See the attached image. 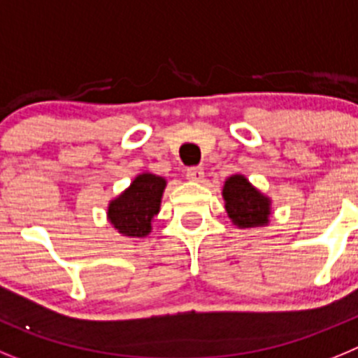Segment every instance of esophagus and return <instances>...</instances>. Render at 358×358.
<instances>
[{
    "mask_svg": "<svg viewBox=\"0 0 358 358\" xmlns=\"http://www.w3.org/2000/svg\"><path fill=\"white\" fill-rule=\"evenodd\" d=\"M185 176L187 180H191V182H201L203 176H205V171H203L201 167H189Z\"/></svg>",
    "mask_w": 358,
    "mask_h": 358,
    "instance_id": "34e87169",
    "label": "esophagus"
}]
</instances>
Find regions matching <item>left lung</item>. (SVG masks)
<instances>
[{
	"label": "left lung",
	"instance_id": "8db88e82",
	"mask_svg": "<svg viewBox=\"0 0 358 358\" xmlns=\"http://www.w3.org/2000/svg\"><path fill=\"white\" fill-rule=\"evenodd\" d=\"M224 208L239 228H262L269 224L271 199L260 192L244 175H231L223 185Z\"/></svg>",
	"mask_w": 358,
	"mask_h": 358
}]
</instances>
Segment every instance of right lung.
Masks as SVG:
<instances>
[{
	"mask_svg": "<svg viewBox=\"0 0 358 358\" xmlns=\"http://www.w3.org/2000/svg\"><path fill=\"white\" fill-rule=\"evenodd\" d=\"M166 178L153 173H141L119 196L110 199L107 219L124 237L141 239L151 231L153 217L160 212Z\"/></svg>",
	"mask_w": 358,
	"mask_h": 358,
	"instance_id": "1",
	"label": "right lung"
}]
</instances>
